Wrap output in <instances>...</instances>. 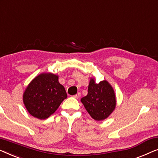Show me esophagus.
Masks as SVG:
<instances>
[{
	"label": "esophagus",
	"mask_w": 158,
	"mask_h": 158,
	"mask_svg": "<svg viewBox=\"0 0 158 158\" xmlns=\"http://www.w3.org/2000/svg\"><path fill=\"white\" fill-rule=\"evenodd\" d=\"M80 96H81V94H80V93L79 92V93H77V94H75V95H74V96H73V97H74L75 99H79V97H80Z\"/></svg>",
	"instance_id": "34e87169"
}]
</instances>
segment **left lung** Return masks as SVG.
<instances>
[{
  "label": "left lung",
  "instance_id": "1",
  "mask_svg": "<svg viewBox=\"0 0 158 158\" xmlns=\"http://www.w3.org/2000/svg\"><path fill=\"white\" fill-rule=\"evenodd\" d=\"M81 102L93 119L101 121L109 117L116 106V99L113 89L106 81L95 83L91 79L88 94L82 97Z\"/></svg>",
  "mask_w": 158,
  "mask_h": 158
}]
</instances>
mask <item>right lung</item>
I'll list each match as a JSON object with an SVG mask.
<instances>
[{"mask_svg": "<svg viewBox=\"0 0 158 158\" xmlns=\"http://www.w3.org/2000/svg\"><path fill=\"white\" fill-rule=\"evenodd\" d=\"M67 98L65 89L58 76L41 74L32 80L23 94L26 108L32 116L40 119L48 118Z\"/></svg>", "mask_w": 158, "mask_h": 158, "instance_id": "obj_1", "label": "right lung"}]
</instances>
